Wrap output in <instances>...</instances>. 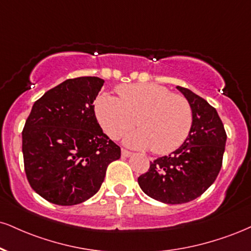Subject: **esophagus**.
<instances>
[{
	"label": "esophagus",
	"instance_id": "esophagus-1",
	"mask_svg": "<svg viewBox=\"0 0 251 251\" xmlns=\"http://www.w3.org/2000/svg\"><path fill=\"white\" fill-rule=\"evenodd\" d=\"M132 155V152H129L127 150H122V156L124 158H128V156Z\"/></svg>",
	"mask_w": 251,
	"mask_h": 251
}]
</instances>
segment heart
Instances as JSON below:
<instances>
[{"label":"heart","mask_w":251,"mask_h":251,"mask_svg":"<svg viewBox=\"0 0 251 251\" xmlns=\"http://www.w3.org/2000/svg\"><path fill=\"white\" fill-rule=\"evenodd\" d=\"M117 93H102L95 101L97 119L111 139L120 138L138 123L140 128L126 135L124 143L167 154L188 138L193 111L186 98L155 84L123 85Z\"/></svg>","instance_id":"heart-1"}]
</instances>
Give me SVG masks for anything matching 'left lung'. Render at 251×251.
<instances>
[{
  "label": "left lung",
  "instance_id": "left-lung-1",
  "mask_svg": "<svg viewBox=\"0 0 251 251\" xmlns=\"http://www.w3.org/2000/svg\"><path fill=\"white\" fill-rule=\"evenodd\" d=\"M176 89L192 107L191 133L179 149L151 162L149 172L138 177L145 194L168 204L194 200L213 185L222 167L227 141L215 108L191 90Z\"/></svg>",
  "mask_w": 251,
  "mask_h": 251
}]
</instances>
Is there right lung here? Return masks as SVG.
I'll list each match as a JSON object with an SVG mask.
<instances>
[{"label": "right lung", "instance_id": "right-lung-1", "mask_svg": "<svg viewBox=\"0 0 251 251\" xmlns=\"http://www.w3.org/2000/svg\"><path fill=\"white\" fill-rule=\"evenodd\" d=\"M104 79H66L35 101L22 132L26 179L51 203L74 206L100 188L120 147L102 132L95 101Z\"/></svg>", "mask_w": 251, "mask_h": 251}]
</instances>
